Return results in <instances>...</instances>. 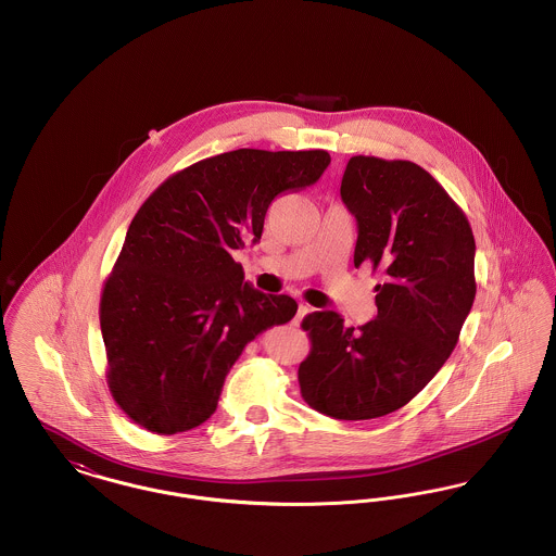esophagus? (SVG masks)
Returning <instances> with one entry per match:
<instances>
[{"mask_svg":"<svg viewBox=\"0 0 556 556\" xmlns=\"http://www.w3.org/2000/svg\"><path fill=\"white\" fill-rule=\"evenodd\" d=\"M308 313H311V306H306V304H300V306H298V313H295V317H293L291 323H293V325H300V320L306 317Z\"/></svg>","mask_w":556,"mask_h":556,"instance_id":"1","label":"esophagus"}]
</instances>
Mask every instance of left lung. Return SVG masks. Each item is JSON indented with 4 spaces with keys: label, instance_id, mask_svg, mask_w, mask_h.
I'll list each match as a JSON object with an SVG mask.
<instances>
[{
    "label": "left lung",
    "instance_id": "1",
    "mask_svg": "<svg viewBox=\"0 0 556 556\" xmlns=\"http://www.w3.org/2000/svg\"><path fill=\"white\" fill-rule=\"evenodd\" d=\"M340 191L358 223L354 266L383 273L377 317L354 329L333 311L306 315L298 381L311 408L363 421L408 404L448 361L476 300V239L448 191L410 160L352 156Z\"/></svg>",
    "mask_w": 556,
    "mask_h": 556
}]
</instances>
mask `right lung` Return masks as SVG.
I'll return each mask as SVG.
<instances>
[{
	"instance_id": "1",
	"label": "right lung",
	"mask_w": 556,
	"mask_h": 556,
	"mask_svg": "<svg viewBox=\"0 0 556 556\" xmlns=\"http://www.w3.org/2000/svg\"><path fill=\"white\" fill-rule=\"evenodd\" d=\"M325 150L241 148L170 175L132 216L100 300L106 381L132 424L173 435L216 410L241 350L295 315L243 281L233 252L258 241L270 202L313 186Z\"/></svg>"
}]
</instances>
